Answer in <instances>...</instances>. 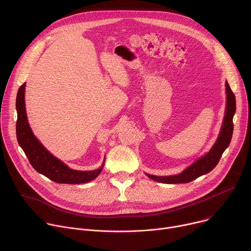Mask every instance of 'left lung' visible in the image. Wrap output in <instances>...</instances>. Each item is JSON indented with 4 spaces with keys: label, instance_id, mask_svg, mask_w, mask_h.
<instances>
[{
    "label": "left lung",
    "instance_id": "1",
    "mask_svg": "<svg viewBox=\"0 0 251 251\" xmlns=\"http://www.w3.org/2000/svg\"><path fill=\"white\" fill-rule=\"evenodd\" d=\"M226 115L224 118L223 126L219 137L211 148L210 151L194 162L191 166L185 169L182 173L173 176H154L146 174L147 177L154 181L164 183V184H179V183H189L198 177L205 175L211 172L219 163L225 150L230 143L232 131H233V115L235 113V96L232 93L227 81L226 82Z\"/></svg>",
    "mask_w": 251,
    "mask_h": 251
}]
</instances>
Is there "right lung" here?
I'll use <instances>...</instances> for the list:
<instances>
[{
  "label": "right lung",
  "mask_w": 251,
  "mask_h": 251,
  "mask_svg": "<svg viewBox=\"0 0 251 251\" xmlns=\"http://www.w3.org/2000/svg\"><path fill=\"white\" fill-rule=\"evenodd\" d=\"M25 83H24L17 95V138L20 146L28 158L31 166L40 174L48 179L60 184H81L87 183L99 176L102 172L103 165L97 170L93 171H78L70 169L65 163L57 159L39 142V140L32 133L27 122L25 105Z\"/></svg>",
  "instance_id": "obj_1"
}]
</instances>
